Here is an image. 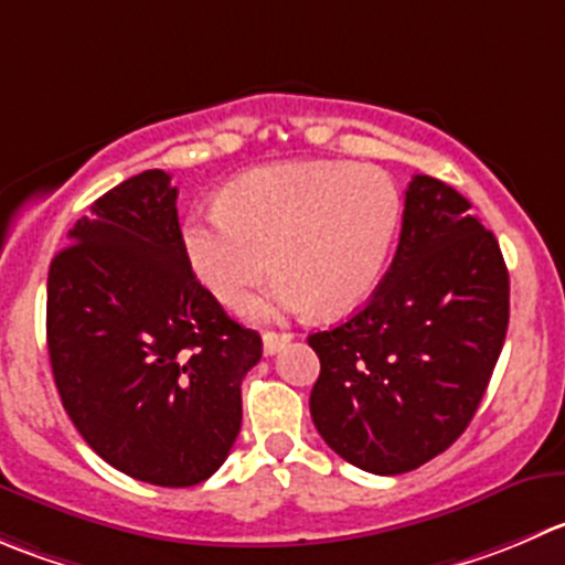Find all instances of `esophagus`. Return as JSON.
Listing matches in <instances>:
<instances>
[{"label":"esophagus","mask_w":565,"mask_h":565,"mask_svg":"<svg viewBox=\"0 0 565 565\" xmlns=\"http://www.w3.org/2000/svg\"><path fill=\"white\" fill-rule=\"evenodd\" d=\"M292 342V333H276V331H267L265 337H262V344H265V353L267 355H276L281 353L287 344Z\"/></svg>","instance_id":"obj_1"}]
</instances>
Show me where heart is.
Instances as JSON below:
<instances>
[{
	"label": "heart",
	"mask_w": 565,
	"mask_h": 565,
	"mask_svg": "<svg viewBox=\"0 0 565 565\" xmlns=\"http://www.w3.org/2000/svg\"><path fill=\"white\" fill-rule=\"evenodd\" d=\"M403 221V195L386 171L348 162H292L239 177L217 210L182 226L199 281L234 303L273 267L281 270L245 311L342 317L377 287Z\"/></svg>",
	"instance_id": "1"
}]
</instances>
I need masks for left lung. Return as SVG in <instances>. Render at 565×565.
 I'll return each mask as SVG.
<instances>
[{
    "instance_id": "1",
    "label": "left lung",
    "mask_w": 565,
    "mask_h": 565,
    "mask_svg": "<svg viewBox=\"0 0 565 565\" xmlns=\"http://www.w3.org/2000/svg\"><path fill=\"white\" fill-rule=\"evenodd\" d=\"M500 243L450 184L414 177L392 267L348 322L317 331L311 419L337 456L403 475L469 428L511 311Z\"/></svg>"
}]
</instances>
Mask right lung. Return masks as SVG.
Wrapping results in <instances>:
<instances>
[{
  "mask_svg": "<svg viewBox=\"0 0 565 565\" xmlns=\"http://www.w3.org/2000/svg\"><path fill=\"white\" fill-rule=\"evenodd\" d=\"M177 195L166 171H143L93 201L49 267L46 342L93 452L135 480L188 489L232 452L262 339L195 278Z\"/></svg>",
  "mask_w": 565,
  "mask_h": 565,
  "instance_id": "1",
  "label": "right lung"
}]
</instances>
